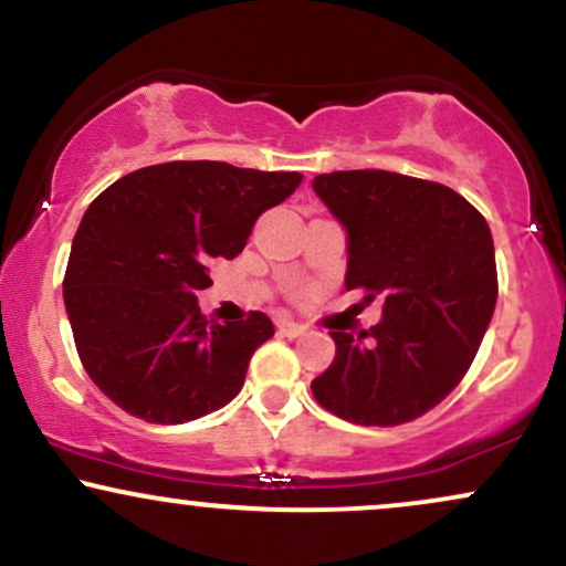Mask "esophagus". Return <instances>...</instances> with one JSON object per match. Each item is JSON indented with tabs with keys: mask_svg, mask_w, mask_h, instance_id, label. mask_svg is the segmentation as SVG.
Here are the masks:
<instances>
[{
	"mask_svg": "<svg viewBox=\"0 0 566 566\" xmlns=\"http://www.w3.org/2000/svg\"><path fill=\"white\" fill-rule=\"evenodd\" d=\"M276 329H279V335H287V337H301L308 333V327H305V324L292 322V319H287V316H282V319L276 322Z\"/></svg>",
	"mask_w": 566,
	"mask_h": 566,
	"instance_id": "1",
	"label": "esophagus"
}]
</instances>
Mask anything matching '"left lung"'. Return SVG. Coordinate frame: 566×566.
Wrapping results in <instances>:
<instances>
[{
  "label": "left lung",
  "instance_id": "1",
  "mask_svg": "<svg viewBox=\"0 0 566 566\" xmlns=\"http://www.w3.org/2000/svg\"><path fill=\"white\" fill-rule=\"evenodd\" d=\"M311 186L346 229V290L382 297L369 333H329L335 359L311 391L348 423H409L463 380L482 346L497 303L490 226L458 191L409 175L343 170Z\"/></svg>",
  "mask_w": 566,
  "mask_h": 566
}]
</instances>
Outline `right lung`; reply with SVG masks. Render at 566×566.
<instances>
[{
	"instance_id": "add662e5",
	"label": "right lung",
	"mask_w": 566,
	"mask_h": 566,
	"mask_svg": "<svg viewBox=\"0 0 566 566\" xmlns=\"http://www.w3.org/2000/svg\"><path fill=\"white\" fill-rule=\"evenodd\" d=\"M301 180L226 161H167L125 175L87 207L63 303L84 369L116 407L175 426L242 391L274 324L261 311L207 322L197 292L212 284V261L237 258L255 220Z\"/></svg>"
}]
</instances>
